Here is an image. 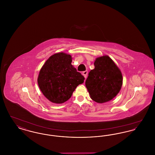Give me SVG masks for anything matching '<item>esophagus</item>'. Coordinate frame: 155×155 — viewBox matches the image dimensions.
Returning <instances> with one entry per match:
<instances>
[{
  "instance_id": "1",
  "label": "esophagus",
  "mask_w": 155,
  "mask_h": 155,
  "mask_svg": "<svg viewBox=\"0 0 155 155\" xmlns=\"http://www.w3.org/2000/svg\"><path fill=\"white\" fill-rule=\"evenodd\" d=\"M87 74H88V71H85L82 72V75H84V77L86 78L87 77Z\"/></svg>"
}]
</instances>
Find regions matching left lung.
Listing matches in <instances>:
<instances>
[{
    "label": "left lung",
    "mask_w": 155,
    "mask_h": 155,
    "mask_svg": "<svg viewBox=\"0 0 155 155\" xmlns=\"http://www.w3.org/2000/svg\"><path fill=\"white\" fill-rule=\"evenodd\" d=\"M89 73L85 85L91 98L97 103L108 102L117 95L123 84L122 74L107 56L98 58Z\"/></svg>",
    "instance_id": "obj_1"
}]
</instances>
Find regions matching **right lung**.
<instances>
[{"label": "right lung", "mask_w": 155, "mask_h": 155, "mask_svg": "<svg viewBox=\"0 0 155 155\" xmlns=\"http://www.w3.org/2000/svg\"><path fill=\"white\" fill-rule=\"evenodd\" d=\"M72 58L64 53H56L46 60L40 70L38 83L44 96L53 103L68 101L85 78L71 64Z\"/></svg>", "instance_id": "add662e5"}]
</instances>
